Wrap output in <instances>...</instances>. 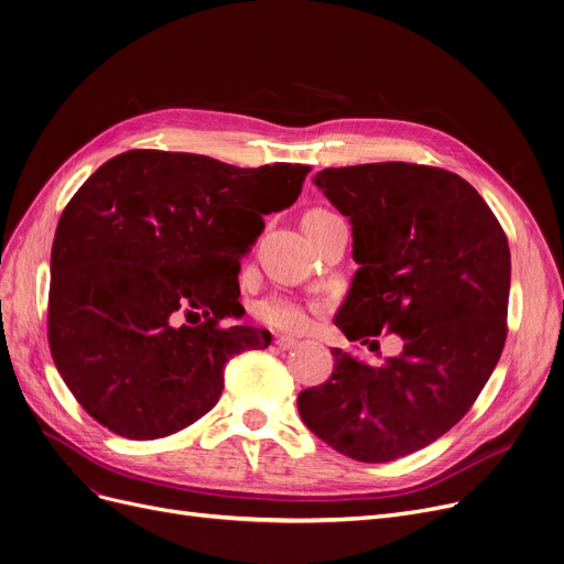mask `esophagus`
<instances>
[{"mask_svg": "<svg viewBox=\"0 0 564 564\" xmlns=\"http://www.w3.org/2000/svg\"><path fill=\"white\" fill-rule=\"evenodd\" d=\"M274 345L279 347V349H292V347H297V340L294 338H290V336H276V340H274Z\"/></svg>", "mask_w": 564, "mask_h": 564, "instance_id": "1", "label": "esophagus"}]
</instances>
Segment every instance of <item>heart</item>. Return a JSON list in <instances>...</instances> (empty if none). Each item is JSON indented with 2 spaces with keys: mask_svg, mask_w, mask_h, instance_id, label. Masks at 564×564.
Segmentation results:
<instances>
[{
  "mask_svg": "<svg viewBox=\"0 0 564 564\" xmlns=\"http://www.w3.org/2000/svg\"><path fill=\"white\" fill-rule=\"evenodd\" d=\"M327 215H332V213L311 210V213H306L304 219H317V217H327ZM256 317L281 332H302L308 324L306 306H302L300 302H294L290 297H281V294H274V297H267V300L258 302Z\"/></svg>",
  "mask_w": 564,
  "mask_h": 564,
  "instance_id": "b5f03b06",
  "label": "heart"
}]
</instances>
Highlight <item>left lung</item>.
Segmentation results:
<instances>
[{
	"label": "left lung",
	"mask_w": 564,
	"mask_h": 564,
	"mask_svg": "<svg viewBox=\"0 0 564 564\" xmlns=\"http://www.w3.org/2000/svg\"><path fill=\"white\" fill-rule=\"evenodd\" d=\"M313 183L349 219L359 264L336 327L368 347L389 329L402 349L379 366L334 349L332 379L300 393V416L351 459L393 462L459 423L491 377L508 336V237L443 169L379 162L324 169Z\"/></svg>",
	"instance_id": "obj_1"
}]
</instances>
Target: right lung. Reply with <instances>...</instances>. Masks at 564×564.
<instances>
[{
  "label": "right lung",
  "mask_w": 564,
  "mask_h": 564,
  "mask_svg": "<svg viewBox=\"0 0 564 564\" xmlns=\"http://www.w3.org/2000/svg\"><path fill=\"white\" fill-rule=\"evenodd\" d=\"M308 171L128 151L79 187L54 232L47 338L100 425L134 441L183 430L217 404L228 359L270 345V332L219 322L245 311L237 274L262 215L297 200Z\"/></svg>",
  "instance_id": "add662e5"
}]
</instances>
